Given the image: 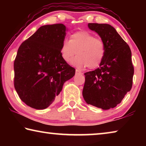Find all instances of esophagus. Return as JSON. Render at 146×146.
Listing matches in <instances>:
<instances>
[{"mask_svg":"<svg viewBox=\"0 0 146 146\" xmlns=\"http://www.w3.org/2000/svg\"><path fill=\"white\" fill-rule=\"evenodd\" d=\"M75 75H82V73L81 72L80 70H76V71H75Z\"/></svg>","mask_w":146,"mask_h":146,"instance_id":"obj_1","label":"esophagus"}]
</instances>
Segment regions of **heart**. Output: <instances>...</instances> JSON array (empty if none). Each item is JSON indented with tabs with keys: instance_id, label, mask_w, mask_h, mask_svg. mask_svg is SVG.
I'll return each mask as SVG.
<instances>
[{
	"instance_id": "b5f03b06",
	"label": "heart",
	"mask_w": 146,
	"mask_h": 146,
	"mask_svg": "<svg viewBox=\"0 0 146 146\" xmlns=\"http://www.w3.org/2000/svg\"><path fill=\"white\" fill-rule=\"evenodd\" d=\"M106 51L103 40L86 31L73 33L70 40L63 41L60 47L61 57L66 62H70L76 52L77 56L71 63L79 68H97L104 58Z\"/></svg>"
}]
</instances>
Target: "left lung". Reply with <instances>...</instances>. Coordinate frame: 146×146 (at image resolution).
Wrapping results in <instances>:
<instances>
[{
	"label": "left lung",
	"instance_id": "obj_1",
	"mask_svg": "<svg viewBox=\"0 0 146 146\" xmlns=\"http://www.w3.org/2000/svg\"><path fill=\"white\" fill-rule=\"evenodd\" d=\"M106 45L99 68L84 73L82 95L88 104L109 110L117 106L132 88L134 68L129 46L110 24L89 23Z\"/></svg>",
	"mask_w": 146,
	"mask_h": 146
}]
</instances>
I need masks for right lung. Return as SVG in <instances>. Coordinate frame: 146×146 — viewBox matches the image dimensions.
<instances>
[{"label": "right lung", "mask_w": 146, "mask_h": 146, "mask_svg": "<svg viewBox=\"0 0 146 146\" xmlns=\"http://www.w3.org/2000/svg\"><path fill=\"white\" fill-rule=\"evenodd\" d=\"M68 28L62 24L45 25L20 46L14 62V86L23 102L44 110L55 102L64 84L75 69L61 57Z\"/></svg>", "instance_id": "obj_1"}]
</instances>
